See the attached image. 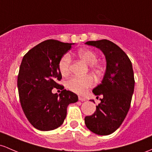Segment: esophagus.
I'll list each match as a JSON object with an SVG mask.
<instances>
[{"mask_svg": "<svg viewBox=\"0 0 152 152\" xmlns=\"http://www.w3.org/2000/svg\"><path fill=\"white\" fill-rule=\"evenodd\" d=\"M79 100H80V101H86V98H84V97H83V96H79Z\"/></svg>", "mask_w": 152, "mask_h": 152, "instance_id": "1", "label": "esophagus"}]
</instances>
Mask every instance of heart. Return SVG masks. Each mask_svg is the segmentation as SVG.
Instances as JSON below:
<instances>
[{
  "label": "heart",
  "instance_id": "b5f03b06",
  "mask_svg": "<svg viewBox=\"0 0 152 152\" xmlns=\"http://www.w3.org/2000/svg\"><path fill=\"white\" fill-rule=\"evenodd\" d=\"M78 56L85 63L89 65V69L94 73H99L100 71L99 66L95 62L97 60V56L94 51L89 49H81L78 51ZM71 64V57L68 53L63 55L58 63V69L63 76H67L70 72ZM94 80L90 76L83 77L73 76L67 80L66 86L68 89L77 94H84L86 90L92 86Z\"/></svg>",
  "mask_w": 152,
  "mask_h": 152
}]
</instances>
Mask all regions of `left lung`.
<instances>
[{
    "mask_svg": "<svg viewBox=\"0 0 152 152\" xmlns=\"http://www.w3.org/2000/svg\"><path fill=\"white\" fill-rule=\"evenodd\" d=\"M85 44L100 49L107 62L102 81L92 91L97 97L102 95L101 102L94 114L85 117V124L91 132L107 136L121 126L130 109L135 84L132 63L120 47L107 39Z\"/></svg>",
    "mask_w": 152,
    "mask_h": 152,
    "instance_id": "obj_1",
    "label": "left lung"
}]
</instances>
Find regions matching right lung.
Returning a JSON list of instances; mask_svg holds the SVG:
<instances>
[{
  "instance_id": "obj_1",
  "label": "right lung",
  "mask_w": 152,
  "mask_h": 152,
  "mask_svg": "<svg viewBox=\"0 0 152 152\" xmlns=\"http://www.w3.org/2000/svg\"><path fill=\"white\" fill-rule=\"evenodd\" d=\"M72 43L48 39L24 55L20 66L17 86L21 107L29 123L39 131H52L61 126L67 107L78 101V96L59 84L62 75L58 63ZM53 88L62 90L53 94Z\"/></svg>"
}]
</instances>
